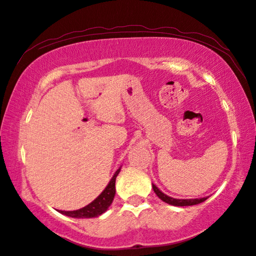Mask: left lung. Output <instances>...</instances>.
<instances>
[{
	"label": "left lung",
	"instance_id": "1",
	"mask_svg": "<svg viewBox=\"0 0 256 256\" xmlns=\"http://www.w3.org/2000/svg\"><path fill=\"white\" fill-rule=\"evenodd\" d=\"M152 186H153L154 189V192L157 194V197H158L160 200L164 201L166 204H170L172 206H194V204H198L204 202V200L208 199V197H204V198H199V199H175L172 197H170V196L165 194L162 192L157 188L154 184H152Z\"/></svg>",
	"mask_w": 256,
	"mask_h": 256
}]
</instances>
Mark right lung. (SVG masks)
Segmentation results:
<instances>
[{
	"mask_svg": "<svg viewBox=\"0 0 256 256\" xmlns=\"http://www.w3.org/2000/svg\"><path fill=\"white\" fill-rule=\"evenodd\" d=\"M120 170H121V167H120L116 172V174H114L110 182L108 184V186L104 188V190H103V192L88 206L74 211H62V210H58V211L64 216H72V218H78V219L79 218H96V216H99L102 214H104L108 206H111L114 196H116V176L118 175Z\"/></svg>",
	"mask_w": 256,
	"mask_h": 256,
	"instance_id": "add662e5",
	"label": "right lung"
}]
</instances>
